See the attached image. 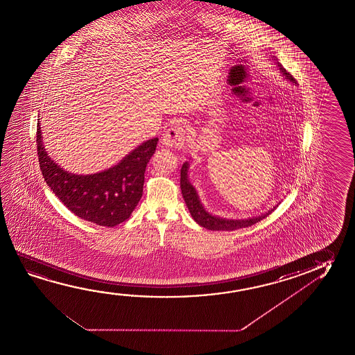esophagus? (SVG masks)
<instances>
[{"label":"esophagus","mask_w":355,"mask_h":355,"mask_svg":"<svg viewBox=\"0 0 355 355\" xmlns=\"http://www.w3.org/2000/svg\"><path fill=\"white\" fill-rule=\"evenodd\" d=\"M186 141V130L182 128L180 122L171 125L163 134L162 144L172 148H182Z\"/></svg>","instance_id":"obj_1"}]
</instances>
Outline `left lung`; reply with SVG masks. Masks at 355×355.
Instances as JSON below:
<instances>
[{"label":"left lung","instance_id":"obj_1","mask_svg":"<svg viewBox=\"0 0 355 355\" xmlns=\"http://www.w3.org/2000/svg\"><path fill=\"white\" fill-rule=\"evenodd\" d=\"M277 67H279V73L282 76L287 79L288 82L296 84L295 78L291 76L288 71H286L285 68L279 64L277 62ZM188 172H189V163L184 162L182 168H180V189H182V196L184 198L189 213L192 215L193 219L197 221L200 227L209 229L213 232H232V230H238L241 227H248L254 225L256 223L262 220L263 218H266L268 214H271V211L275 209L268 210L266 213L257 215V216H251V218H246V219H227V218H221L218 215L211 214L208 210L204 208L203 203L200 200V198L198 196V192L196 188L193 187L192 183L189 182V177H188Z\"/></svg>","mask_w":355,"mask_h":355}]
</instances>
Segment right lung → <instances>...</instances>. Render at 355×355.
Returning <instances> with one entry per match:
<instances>
[{
	"label": "right lung",
	"instance_id": "add662e5",
	"mask_svg": "<svg viewBox=\"0 0 355 355\" xmlns=\"http://www.w3.org/2000/svg\"><path fill=\"white\" fill-rule=\"evenodd\" d=\"M158 139L147 140L110 168L93 175H76L48 156L41 125H37V151L42 175L65 207L84 220L115 227L130 218L144 192L145 171Z\"/></svg>",
	"mask_w": 355,
	"mask_h": 355
}]
</instances>
